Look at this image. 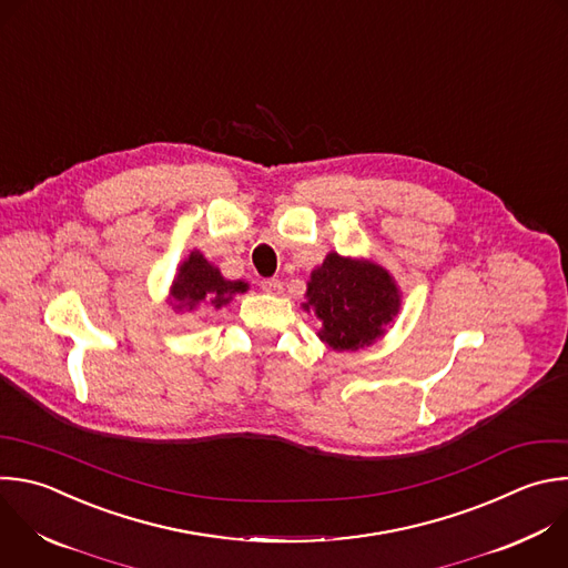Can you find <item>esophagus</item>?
<instances>
[{
	"label": "esophagus",
	"instance_id": "obj_1",
	"mask_svg": "<svg viewBox=\"0 0 568 568\" xmlns=\"http://www.w3.org/2000/svg\"><path fill=\"white\" fill-rule=\"evenodd\" d=\"M261 287H263L267 294H281L283 283H281L278 278H263V281H261Z\"/></svg>",
	"mask_w": 568,
	"mask_h": 568
}]
</instances>
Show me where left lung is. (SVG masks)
I'll return each instance as SVG.
<instances>
[{"label":"left lung","instance_id":"obj_1","mask_svg":"<svg viewBox=\"0 0 568 568\" xmlns=\"http://www.w3.org/2000/svg\"><path fill=\"white\" fill-rule=\"evenodd\" d=\"M305 296L303 307L323 321L321 341L338 352L379 338L402 305L399 290L384 267L338 254H329L312 272Z\"/></svg>","mask_w":568,"mask_h":568}]
</instances>
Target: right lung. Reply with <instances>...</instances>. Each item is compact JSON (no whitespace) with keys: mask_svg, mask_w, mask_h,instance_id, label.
<instances>
[{"mask_svg":"<svg viewBox=\"0 0 568 568\" xmlns=\"http://www.w3.org/2000/svg\"><path fill=\"white\" fill-rule=\"evenodd\" d=\"M247 283L243 281H225L201 252H192L182 267L178 278L173 281V301L175 307H196L199 303H210L212 307H223L234 294L245 292Z\"/></svg>","mask_w":568,"mask_h":568,"instance_id":"1","label":"right lung"}]
</instances>
